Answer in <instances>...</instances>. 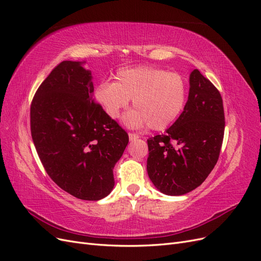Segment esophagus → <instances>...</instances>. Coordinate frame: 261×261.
Returning a JSON list of instances; mask_svg holds the SVG:
<instances>
[{
	"label": "esophagus",
	"mask_w": 261,
	"mask_h": 261,
	"mask_svg": "<svg viewBox=\"0 0 261 261\" xmlns=\"http://www.w3.org/2000/svg\"><path fill=\"white\" fill-rule=\"evenodd\" d=\"M128 137H129L130 141H134V140H136V139L139 138V136L137 135V134H134V133H129L128 134Z\"/></svg>",
	"instance_id": "1"
}]
</instances>
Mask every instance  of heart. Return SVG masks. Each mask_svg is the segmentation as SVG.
<instances>
[{
    "label": "heart",
    "instance_id": "1",
    "mask_svg": "<svg viewBox=\"0 0 261 261\" xmlns=\"http://www.w3.org/2000/svg\"><path fill=\"white\" fill-rule=\"evenodd\" d=\"M187 94V83L179 74L138 66L118 69L114 83L99 84L94 99L110 118L120 116L132 99L135 109L123 117V123L130 128L149 125L153 130H163L183 112Z\"/></svg>",
    "mask_w": 261,
    "mask_h": 261
}]
</instances>
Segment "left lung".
I'll list each match as a JSON object with an SVG mask.
<instances>
[{"label":"left lung","mask_w":261,"mask_h":261,"mask_svg":"<svg viewBox=\"0 0 261 261\" xmlns=\"http://www.w3.org/2000/svg\"><path fill=\"white\" fill-rule=\"evenodd\" d=\"M224 125L219 90L194 69L184 111L164 134L147 140V172L158 191L180 196L201 185L219 159Z\"/></svg>","instance_id":"left-lung-1"}]
</instances>
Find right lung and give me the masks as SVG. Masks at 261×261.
I'll list each match as a JSON object with an SVG mask.
<instances>
[{"label":"right lung","mask_w":261,"mask_h":261,"mask_svg":"<svg viewBox=\"0 0 261 261\" xmlns=\"http://www.w3.org/2000/svg\"><path fill=\"white\" fill-rule=\"evenodd\" d=\"M85 63L63 61L45 78L31 102L30 129L54 183L78 199L100 200L114 187L128 135L96 103Z\"/></svg>","instance_id":"obj_1"}]
</instances>
